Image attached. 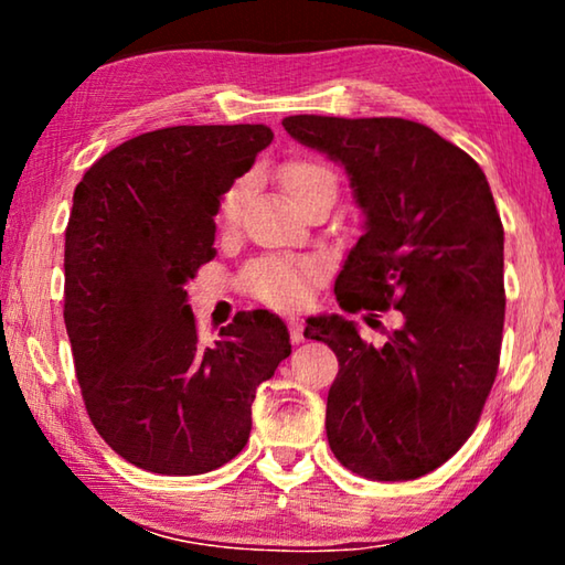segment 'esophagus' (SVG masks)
<instances>
[{
	"instance_id": "esophagus-1",
	"label": "esophagus",
	"mask_w": 565,
	"mask_h": 565,
	"mask_svg": "<svg viewBox=\"0 0 565 565\" xmlns=\"http://www.w3.org/2000/svg\"><path fill=\"white\" fill-rule=\"evenodd\" d=\"M286 323H289L291 341L294 343H301L303 341V321L299 317H289V319H286Z\"/></svg>"
}]
</instances>
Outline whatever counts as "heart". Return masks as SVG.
Wrapping results in <instances>:
<instances>
[{
  "label": "heart",
  "mask_w": 565,
  "mask_h": 565,
  "mask_svg": "<svg viewBox=\"0 0 565 565\" xmlns=\"http://www.w3.org/2000/svg\"><path fill=\"white\" fill-rule=\"evenodd\" d=\"M279 181L296 204H301L313 189L337 184L333 171L311 157H291L279 167ZM246 194L244 181H234L218 199L216 222L232 226ZM319 264L313 259H291V256H262L242 271V289L276 309H291L306 299L309 286L319 279Z\"/></svg>",
  "instance_id": "heart-1"
}]
</instances>
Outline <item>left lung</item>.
<instances>
[{"label": "left lung", "instance_id": "left-lung-1", "mask_svg": "<svg viewBox=\"0 0 565 565\" xmlns=\"http://www.w3.org/2000/svg\"><path fill=\"white\" fill-rule=\"evenodd\" d=\"M281 124L347 167L366 214V234L333 286L339 306L396 309L401 319L384 347L343 317L309 319L303 337L339 359L329 446L353 473L411 481L466 444L499 374L503 224L489 181L463 149L418 121L296 114Z\"/></svg>", "mask_w": 565, "mask_h": 565}]
</instances>
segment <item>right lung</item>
<instances>
[{"label":"right lung","instance_id":"obj_1","mask_svg":"<svg viewBox=\"0 0 565 565\" xmlns=\"http://www.w3.org/2000/svg\"><path fill=\"white\" fill-rule=\"evenodd\" d=\"M264 124L167 127L94 161L64 234V323L94 428L151 473L196 476L242 451L256 386L291 353L269 311L199 339L184 284L214 259V216L271 145Z\"/></svg>","mask_w":565,"mask_h":565}]
</instances>
